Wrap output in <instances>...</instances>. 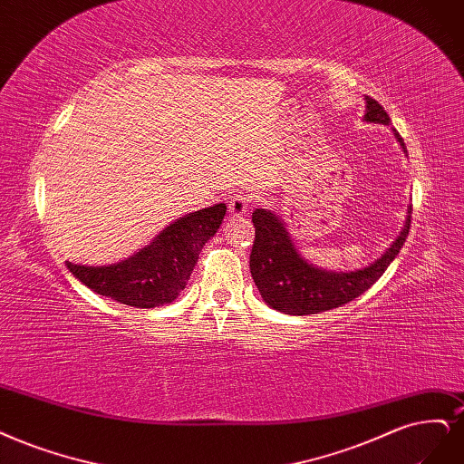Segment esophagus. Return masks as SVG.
Wrapping results in <instances>:
<instances>
[{"label":"esophagus","mask_w":464,"mask_h":464,"mask_svg":"<svg viewBox=\"0 0 464 464\" xmlns=\"http://www.w3.org/2000/svg\"><path fill=\"white\" fill-rule=\"evenodd\" d=\"M249 205H251V198H249L247 194H242V191H239V194H236V196L228 201V213H230L232 217H242V215L247 213Z\"/></svg>","instance_id":"1"}]
</instances>
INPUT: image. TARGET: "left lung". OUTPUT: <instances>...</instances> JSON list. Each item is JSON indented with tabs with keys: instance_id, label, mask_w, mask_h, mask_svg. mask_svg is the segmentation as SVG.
Returning <instances> with one entry per match:
<instances>
[{
	"instance_id": "8db88e82",
	"label": "left lung",
	"mask_w": 464,
	"mask_h": 464,
	"mask_svg": "<svg viewBox=\"0 0 464 464\" xmlns=\"http://www.w3.org/2000/svg\"><path fill=\"white\" fill-rule=\"evenodd\" d=\"M364 121L390 124L386 109L376 100L366 98ZM399 146L407 153L405 141L393 130ZM411 211L405 227L390 249L378 261L355 273H326L309 265L297 253L290 234L282 220L270 211L257 209L251 215L255 239L249 255V268L255 285L259 287L266 305L287 314L324 313L353 301L386 273L390 263L397 257L411 230Z\"/></svg>"
}]
</instances>
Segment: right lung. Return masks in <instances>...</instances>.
I'll return each mask as SVG.
<instances>
[{
	"instance_id": "right-lung-1",
	"label": "right lung",
	"mask_w": 464,
	"mask_h": 464,
	"mask_svg": "<svg viewBox=\"0 0 464 464\" xmlns=\"http://www.w3.org/2000/svg\"><path fill=\"white\" fill-rule=\"evenodd\" d=\"M227 205L217 203L172 222L134 257L109 266L67 263L71 273L95 294L124 305L151 309L179 297L203 246L218 230Z\"/></svg>"
}]
</instances>
